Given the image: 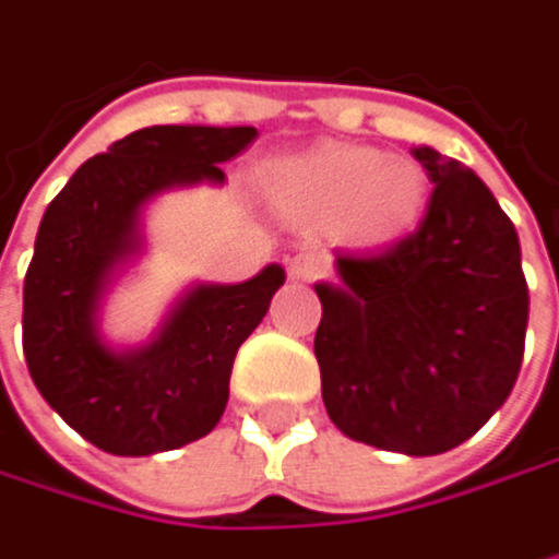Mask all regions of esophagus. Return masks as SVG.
Masks as SVG:
<instances>
[{
	"mask_svg": "<svg viewBox=\"0 0 559 559\" xmlns=\"http://www.w3.org/2000/svg\"><path fill=\"white\" fill-rule=\"evenodd\" d=\"M286 270H289V280L293 283H312V280H319L325 273V260L319 253H312V250H302V253H296L289 260Z\"/></svg>",
	"mask_w": 559,
	"mask_h": 559,
	"instance_id": "1",
	"label": "esophagus"
}]
</instances>
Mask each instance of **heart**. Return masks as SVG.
Returning a JSON list of instances; mask_svg holds the SVG:
<instances>
[{
  "label": "heart",
  "mask_w": 559,
  "mask_h": 559,
  "mask_svg": "<svg viewBox=\"0 0 559 559\" xmlns=\"http://www.w3.org/2000/svg\"><path fill=\"white\" fill-rule=\"evenodd\" d=\"M263 201L302 227H329L352 247L407 240L429 207V175L417 158L374 145L322 142L270 158L257 171Z\"/></svg>",
  "instance_id": "1"
}]
</instances>
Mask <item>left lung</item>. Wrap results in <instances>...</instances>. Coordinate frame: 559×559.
I'll use <instances>...</instances> for the list:
<instances>
[{
  "label": "left lung",
  "instance_id": "left-lung-1",
  "mask_svg": "<svg viewBox=\"0 0 559 559\" xmlns=\"http://www.w3.org/2000/svg\"><path fill=\"white\" fill-rule=\"evenodd\" d=\"M432 181L417 234L384 253H335L316 283V361L332 423L355 442L439 455L508 401L527 332L518 230L462 162L414 145Z\"/></svg>",
  "mask_w": 559,
  "mask_h": 559
}]
</instances>
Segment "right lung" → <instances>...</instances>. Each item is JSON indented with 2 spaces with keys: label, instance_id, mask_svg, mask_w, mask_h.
<instances>
[{
  "label": "right lung",
  "instance_id": "1",
  "mask_svg": "<svg viewBox=\"0 0 559 559\" xmlns=\"http://www.w3.org/2000/svg\"><path fill=\"white\" fill-rule=\"evenodd\" d=\"M253 140V127H145L87 158L41 217L25 273L28 374L48 407L104 452H168L224 417L237 348L286 283L280 263L243 283H188L142 345L107 338L104 306L145 253L148 204L224 185L221 165Z\"/></svg>",
  "mask_w": 559,
  "mask_h": 559
}]
</instances>
